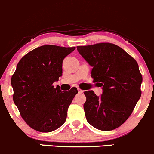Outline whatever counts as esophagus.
<instances>
[{
    "label": "esophagus",
    "instance_id": "obj_1",
    "mask_svg": "<svg viewBox=\"0 0 154 154\" xmlns=\"http://www.w3.org/2000/svg\"><path fill=\"white\" fill-rule=\"evenodd\" d=\"M77 89H78V91H79V94H81V93L83 92V91L82 90V89H81L80 88H78Z\"/></svg>",
    "mask_w": 154,
    "mask_h": 154
}]
</instances>
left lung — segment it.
Listing matches in <instances>:
<instances>
[{
  "mask_svg": "<svg viewBox=\"0 0 154 154\" xmlns=\"http://www.w3.org/2000/svg\"><path fill=\"white\" fill-rule=\"evenodd\" d=\"M77 49L93 67L94 81L103 90L100 97L93 91L84 92L87 121L97 129H115L128 119L141 96L143 79L137 62L111 43L77 46Z\"/></svg>",
  "mask_w": 154,
  "mask_h": 154,
  "instance_id": "8db88e82",
  "label": "left lung"
}]
</instances>
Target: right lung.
Listing matches in <instances>:
<instances>
[{
  "label": "right lung",
  "instance_id": "add662e5",
  "mask_svg": "<svg viewBox=\"0 0 154 154\" xmlns=\"http://www.w3.org/2000/svg\"><path fill=\"white\" fill-rule=\"evenodd\" d=\"M75 47L45 45L23 57L11 77L13 99L23 119L40 132H51L65 123L67 111L78 94L73 87L62 92L53 83L62 75L64 58Z\"/></svg>",
  "mask_w": 154,
  "mask_h": 154
}]
</instances>
